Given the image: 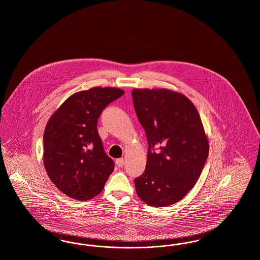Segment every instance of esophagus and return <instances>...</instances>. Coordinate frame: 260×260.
Segmentation results:
<instances>
[{
    "label": "esophagus",
    "mask_w": 260,
    "mask_h": 260,
    "mask_svg": "<svg viewBox=\"0 0 260 260\" xmlns=\"http://www.w3.org/2000/svg\"><path fill=\"white\" fill-rule=\"evenodd\" d=\"M124 160L123 158H120V159H117L116 160V165L119 167V168H122L124 166Z\"/></svg>",
    "instance_id": "obj_1"
}]
</instances>
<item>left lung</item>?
Instances as JSON below:
<instances>
[{
	"label": "left lung",
	"instance_id": "1",
	"mask_svg": "<svg viewBox=\"0 0 260 260\" xmlns=\"http://www.w3.org/2000/svg\"><path fill=\"white\" fill-rule=\"evenodd\" d=\"M132 95L149 145L145 172L135 179L136 194L151 207L173 205L196 184L209 156L208 136L184 94L134 88Z\"/></svg>",
	"mask_w": 260,
	"mask_h": 260
}]
</instances>
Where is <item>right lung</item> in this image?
I'll return each mask as SVG.
<instances>
[{
  "label": "right lung",
  "instance_id": "add662e5",
  "mask_svg": "<svg viewBox=\"0 0 260 260\" xmlns=\"http://www.w3.org/2000/svg\"><path fill=\"white\" fill-rule=\"evenodd\" d=\"M124 91L94 87L75 92L50 116L44 133V166L63 194L87 201L102 191L114 171L98 132L102 110Z\"/></svg>",
  "mask_w": 260,
  "mask_h": 260
}]
</instances>
